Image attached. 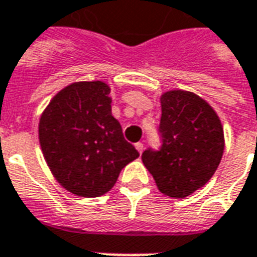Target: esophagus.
<instances>
[{
  "instance_id": "34e87169",
  "label": "esophagus",
  "mask_w": 257,
  "mask_h": 257,
  "mask_svg": "<svg viewBox=\"0 0 257 257\" xmlns=\"http://www.w3.org/2000/svg\"><path fill=\"white\" fill-rule=\"evenodd\" d=\"M135 147H136V149L141 155V153H143V151H144V144H143V143H136V144H135Z\"/></svg>"
}]
</instances>
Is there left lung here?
<instances>
[{
	"label": "left lung",
	"instance_id": "obj_1",
	"mask_svg": "<svg viewBox=\"0 0 257 257\" xmlns=\"http://www.w3.org/2000/svg\"><path fill=\"white\" fill-rule=\"evenodd\" d=\"M161 145L143 152V163L164 195L183 199L208 183L220 164L224 132L219 117L195 93L161 96Z\"/></svg>",
	"mask_w": 257,
	"mask_h": 257
}]
</instances>
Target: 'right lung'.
Returning a JSON list of instances; mask_svg holds the SVG:
<instances>
[{"label": "right lung", "mask_w": 257, "mask_h": 257, "mask_svg": "<svg viewBox=\"0 0 257 257\" xmlns=\"http://www.w3.org/2000/svg\"><path fill=\"white\" fill-rule=\"evenodd\" d=\"M109 93L101 81L74 82L53 97L40 120L46 164L62 187L82 197L106 193L140 156L112 116Z\"/></svg>", "instance_id": "right-lung-1"}]
</instances>
